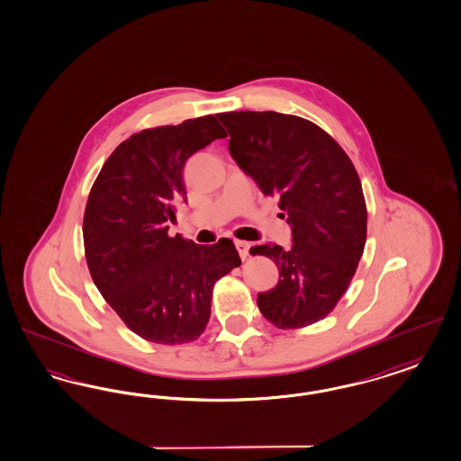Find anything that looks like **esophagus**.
<instances>
[{
	"instance_id": "esophagus-1",
	"label": "esophagus",
	"mask_w": 461,
	"mask_h": 461,
	"mask_svg": "<svg viewBox=\"0 0 461 461\" xmlns=\"http://www.w3.org/2000/svg\"><path fill=\"white\" fill-rule=\"evenodd\" d=\"M235 245H237V249H239L240 258H249V250H250V243H249V241H245V240H237V241H235Z\"/></svg>"
}]
</instances>
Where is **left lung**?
Instances as JSON below:
<instances>
[{
  "instance_id": "8db88e82",
  "label": "left lung",
  "mask_w": 461,
  "mask_h": 461,
  "mask_svg": "<svg viewBox=\"0 0 461 461\" xmlns=\"http://www.w3.org/2000/svg\"><path fill=\"white\" fill-rule=\"evenodd\" d=\"M218 118L230 154L264 195H279L294 243L256 245L279 281L258 294L260 313L279 330L311 326L347 292L367 240V207L357 169L328 131L276 111H230Z\"/></svg>"
}]
</instances>
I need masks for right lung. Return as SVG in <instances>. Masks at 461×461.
<instances>
[{
	"label": "right lung",
	"mask_w": 461,
	"mask_h": 461,
	"mask_svg": "<svg viewBox=\"0 0 461 461\" xmlns=\"http://www.w3.org/2000/svg\"><path fill=\"white\" fill-rule=\"evenodd\" d=\"M224 137L212 114L142 130L113 150L91 188L82 231L94 285L146 341H195L216 281L241 264L230 239L197 245L167 235L186 201V159Z\"/></svg>",
	"instance_id": "add662e5"
}]
</instances>
